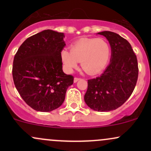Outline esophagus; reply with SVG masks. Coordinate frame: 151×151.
<instances>
[{
  "label": "esophagus",
  "mask_w": 151,
  "mask_h": 151,
  "mask_svg": "<svg viewBox=\"0 0 151 151\" xmlns=\"http://www.w3.org/2000/svg\"><path fill=\"white\" fill-rule=\"evenodd\" d=\"M79 79H80V78H79V77H75L74 79V82H77V81H78L79 80Z\"/></svg>",
  "instance_id": "obj_1"
}]
</instances>
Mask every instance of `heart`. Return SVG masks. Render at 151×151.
I'll return each instance as SVG.
<instances>
[{"label":"heart","mask_w":151,"mask_h":151,"mask_svg":"<svg viewBox=\"0 0 151 151\" xmlns=\"http://www.w3.org/2000/svg\"><path fill=\"white\" fill-rule=\"evenodd\" d=\"M111 48L103 38H83L71 46V51L63 50L61 59L65 70L71 72L80 62L81 67L89 74L100 72L108 64Z\"/></svg>","instance_id":"b5f03b06"}]
</instances>
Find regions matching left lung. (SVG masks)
Returning <instances> with one entry per match:
<instances>
[{"label":"left lung","mask_w":151,"mask_h":151,"mask_svg":"<svg viewBox=\"0 0 151 151\" xmlns=\"http://www.w3.org/2000/svg\"><path fill=\"white\" fill-rule=\"evenodd\" d=\"M98 34L109 40L111 58L101 76L88 80L84 101L96 111H110L122 106L132 94L138 80V61L131 44L124 37L110 31Z\"/></svg>","instance_id":"obj_1"}]
</instances>
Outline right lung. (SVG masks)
<instances>
[{
	"label": "right lung",
	"mask_w": 151,
	"mask_h": 151,
	"mask_svg": "<svg viewBox=\"0 0 151 151\" xmlns=\"http://www.w3.org/2000/svg\"><path fill=\"white\" fill-rule=\"evenodd\" d=\"M64 33L45 30L28 37L15 55L14 84L27 105L38 111L58 109L65 99L74 77L62 71Z\"/></svg>",
	"instance_id": "right-lung-1"
}]
</instances>
